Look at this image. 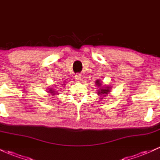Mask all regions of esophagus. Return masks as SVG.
I'll list each match as a JSON object with an SVG mask.
<instances>
[{
	"label": "esophagus",
	"instance_id": "obj_1",
	"mask_svg": "<svg viewBox=\"0 0 160 160\" xmlns=\"http://www.w3.org/2000/svg\"><path fill=\"white\" fill-rule=\"evenodd\" d=\"M75 79H76L77 82H80V79H81L80 74H76V76H75Z\"/></svg>",
	"mask_w": 160,
	"mask_h": 160
}]
</instances>
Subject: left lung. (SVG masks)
Returning a JSON list of instances; mask_svg holds the SVG:
<instances>
[{
	"mask_svg": "<svg viewBox=\"0 0 160 160\" xmlns=\"http://www.w3.org/2000/svg\"><path fill=\"white\" fill-rule=\"evenodd\" d=\"M96 85L98 86V88H99V91H98V93H97L98 95H102L104 97L106 94H108L110 92V89L108 87H103V86L102 87V84H101L100 82H99V80H97V82H96Z\"/></svg>",
	"mask_w": 160,
	"mask_h": 160,
	"instance_id": "obj_1",
	"label": "left lung"
}]
</instances>
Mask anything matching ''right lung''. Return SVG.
<instances>
[{"instance_id":"right-lung-1","label":"right lung","mask_w":160,"mask_h":160,"mask_svg":"<svg viewBox=\"0 0 160 160\" xmlns=\"http://www.w3.org/2000/svg\"><path fill=\"white\" fill-rule=\"evenodd\" d=\"M49 92H51L52 93H54V91H49ZM52 95H54V94H52Z\"/></svg>"}]
</instances>
